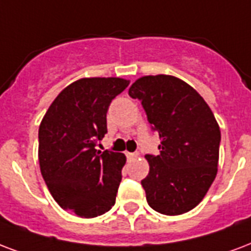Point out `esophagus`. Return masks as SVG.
I'll return each instance as SVG.
<instances>
[{
    "label": "esophagus",
    "instance_id": "34e87169",
    "mask_svg": "<svg viewBox=\"0 0 251 251\" xmlns=\"http://www.w3.org/2000/svg\"><path fill=\"white\" fill-rule=\"evenodd\" d=\"M139 154L138 152H126V156H127V159H134V158H137Z\"/></svg>",
    "mask_w": 251,
    "mask_h": 251
}]
</instances>
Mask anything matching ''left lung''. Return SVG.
Listing matches in <instances>:
<instances>
[{
	"instance_id": "1",
	"label": "left lung",
	"mask_w": 251,
	"mask_h": 251,
	"mask_svg": "<svg viewBox=\"0 0 251 251\" xmlns=\"http://www.w3.org/2000/svg\"><path fill=\"white\" fill-rule=\"evenodd\" d=\"M151 129L159 133V155L147 154L150 171L142 181L149 205L162 215L194 209L215 180L221 133L204 99L168 75L143 76L130 87Z\"/></svg>"
}]
</instances>
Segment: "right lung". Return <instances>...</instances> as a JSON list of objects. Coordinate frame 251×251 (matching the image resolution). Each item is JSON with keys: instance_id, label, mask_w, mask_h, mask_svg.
<instances>
[{"instance_id": "right-lung-1", "label": "right lung", "mask_w": 251, "mask_h": 251, "mask_svg": "<svg viewBox=\"0 0 251 251\" xmlns=\"http://www.w3.org/2000/svg\"><path fill=\"white\" fill-rule=\"evenodd\" d=\"M129 85L120 77L80 79L64 88L39 126V166L55 201L79 217L104 215L116 202L126 156L100 151L112 100Z\"/></svg>"}]
</instances>
